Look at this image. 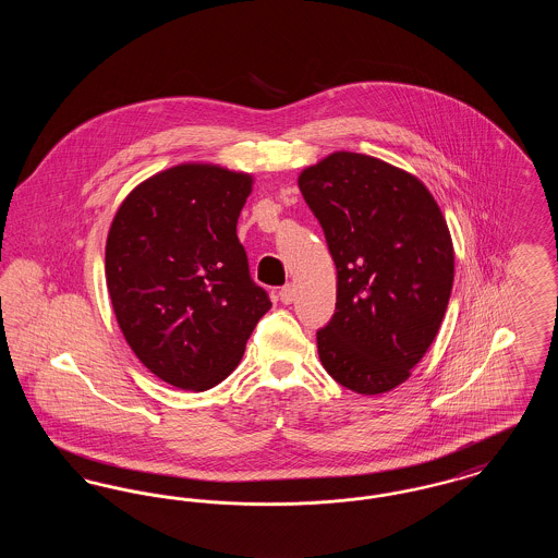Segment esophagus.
Here are the masks:
<instances>
[{"mask_svg":"<svg viewBox=\"0 0 558 558\" xmlns=\"http://www.w3.org/2000/svg\"><path fill=\"white\" fill-rule=\"evenodd\" d=\"M278 296H280V301H282L284 305H291L292 301H294V287H292V284L282 287L280 292H278Z\"/></svg>","mask_w":558,"mask_h":558,"instance_id":"34e87169","label":"esophagus"}]
</instances>
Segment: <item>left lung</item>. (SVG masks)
I'll list each match as a JSON object with an SVG mask.
<instances>
[{
  "label": "left lung",
  "instance_id": "obj_1",
  "mask_svg": "<svg viewBox=\"0 0 558 558\" xmlns=\"http://www.w3.org/2000/svg\"><path fill=\"white\" fill-rule=\"evenodd\" d=\"M296 182L337 266V312L318 330L319 362L360 396L387 393L410 378L446 316V217L416 175L368 155L337 150Z\"/></svg>",
  "mask_w": 558,
  "mask_h": 558
}]
</instances>
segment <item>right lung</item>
<instances>
[{"instance_id": "add662e5", "label": "right lung", "mask_w": 558, "mask_h": 558, "mask_svg": "<svg viewBox=\"0 0 558 558\" xmlns=\"http://www.w3.org/2000/svg\"><path fill=\"white\" fill-rule=\"evenodd\" d=\"M253 175L182 162L133 187L112 217L107 287L135 357L160 380L205 391L230 376L271 307L236 236Z\"/></svg>"}]
</instances>
